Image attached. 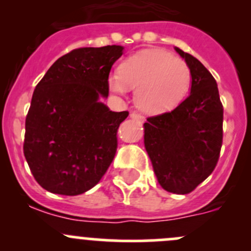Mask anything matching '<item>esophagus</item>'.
Listing matches in <instances>:
<instances>
[{
    "instance_id": "34e87169",
    "label": "esophagus",
    "mask_w": 251,
    "mask_h": 251,
    "mask_svg": "<svg viewBox=\"0 0 251 251\" xmlns=\"http://www.w3.org/2000/svg\"><path fill=\"white\" fill-rule=\"evenodd\" d=\"M130 118L133 119V120H136V121H137V123H140V124L144 123V118H143V116L140 115V114H138V113H135V111L130 114Z\"/></svg>"
}]
</instances>
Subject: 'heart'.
I'll use <instances>...</instances> for the list:
<instances>
[{
  "label": "heart",
  "mask_w": 251,
  "mask_h": 251,
  "mask_svg": "<svg viewBox=\"0 0 251 251\" xmlns=\"http://www.w3.org/2000/svg\"><path fill=\"white\" fill-rule=\"evenodd\" d=\"M192 82L188 65L160 50H143L126 58L119 73L110 74L108 86L118 95L135 88V104L146 114L174 109L186 97Z\"/></svg>",
  "instance_id": "obj_1"
}]
</instances>
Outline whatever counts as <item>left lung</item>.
<instances>
[{"mask_svg": "<svg viewBox=\"0 0 251 251\" xmlns=\"http://www.w3.org/2000/svg\"><path fill=\"white\" fill-rule=\"evenodd\" d=\"M192 75L191 93L170 113L144 123V147L159 184L187 194L211 175L222 146L224 107L214 76L197 58L175 47Z\"/></svg>", "mask_w": 251, "mask_h": 251, "instance_id": "left-lung-1", "label": "left lung"}]
</instances>
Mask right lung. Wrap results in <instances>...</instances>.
Returning <instances> with one entry per match:
<instances>
[{"label": "right lung", "instance_id": "obj_1", "mask_svg": "<svg viewBox=\"0 0 251 251\" xmlns=\"http://www.w3.org/2000/svg\"><path fill=\"white\" fill-rule=\"evenodd\" d=\"M123 46L83 47L53 63L37 83L25 120L24 155L37 183L62 196L95 187L115 155L116 132L128 111L100 98Z\"/></svg>", "mask_w": 251, "mask_h": 251}]
</instances>
